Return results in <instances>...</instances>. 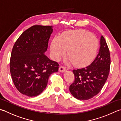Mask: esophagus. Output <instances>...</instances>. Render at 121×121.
Segmentation results:
<instances>
[{"mask_svg": "<svg viewBox=\"0 0 121 121\" xmlns=\"http://www.w3.org/2000/svg\"><path fill=\"white\" fill-rule=\"evenodd\" d=\"M65 70H66V68L65 67H63L62 65H61L59 69V71L61 72H64L65 71Z\"/></svg>", "mask_w": 121, "mask_h": 121, "instance_id": "obj_1", "label": "esophagus"}]
</instances>
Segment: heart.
I'll return each instance as SVG.
<instances>
[{
    "mask_svg": "<svg viewBox=\"0 0 121 121\" xmlns=\"http://www.w3.org/2000/svg\"><path fill=\"white\" fill-rule=\"evenodd\" d=\"M98 48L96 38L86 30L79 29L67 31L60 37L55 36L51 41V52L53 58L58 60L67 56L74 65L82 67L93 60Z\"/></svg>",
    "mask_w": 121,
    "mask_h": 121,
    "instance_id": "heart-1",
    "label": "heart"
}]
</instances>
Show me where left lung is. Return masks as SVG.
<instances>
[{
    "label": "left lung",
    "instance_id": "1",
    "mask_svg": "<svg viewBox=\"0 0 121 121\" xmlns=\"http://www.w3.org/2000/svg\"><path fill=\"white\" fill-rule=\"evenodd\" d=\"M111 65L110 51L101 35L100 48L95 59L86 67L73 70L75 80L69 90L72 95L80 100H87L97 95L108 76Z\"/></svg>",
    "mask_w": 121,
    "mask_h": 121
}]
</instances>
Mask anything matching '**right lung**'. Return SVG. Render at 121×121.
Listing matches in <instances>:
<instances>
[{
	"instance_id": "obj_1",
	"label": "right lung",
	"mask_w": 121,
	"mask_h": 121,
	"mask_svg": "<svg viewBox=\"0 0 121 121\" xmlns=\"http://www.w3.org/2000/svg\"><path fill=\"white\" fill-rule=\"evenodd\" d=\"M52 26L35 25L25 31L12 50L10 71L17 89L30 97L41 93L59 64L45 55L53 31Z\"/></svg>"
}]
</instances>
